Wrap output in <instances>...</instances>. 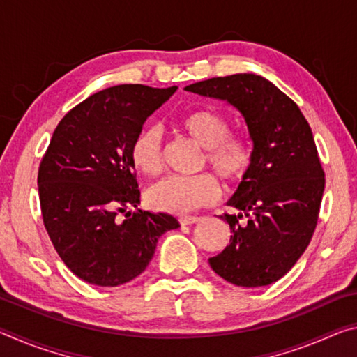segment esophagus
Returning a JSON list of instances; mask_svg holds the SVG:
<instances>
[{
    "label": "esophagus",
    "instance_id": "obj_1",
    "mask_svg": "<svg viewBox=\"0 0 357 357\" xmlns=\"http://www.w3.org/2000/svg\"><path fill=\"white\" fill-rule=\"evenodd\" d=\"M200 220V217H195V215H184V217H179V223L181 225H192V223H197Z\"/></svg>",
    "mask_w": 357,
    "mask_h": 357
}]
</instances>
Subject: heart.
Returning <instances> with one entry per match:
<instances>
[{"label":"heart","mask_w":357,"mask_h":357,"mask_svg":"<svg viewBox=\"0 0 357 357\" xmlns=\"http://www.w3.org/2000/svg\"><path fill=\"white\" fill-rule=\"evenodd\" d=\"M178 126L193 142L204 148L203 162L213 168L227 184L244 181L253 167V144L247 135L229 134V123L211 108L185 112ZM130 162L148 176L162 168V137L159 129L146 126L137 132L130 143ZM219 184L209 173L195 176H167L148 190L153 208L172 214H187L213 203L219 197Z\"/></svg>","instance_id":"obj_1"}]
</instances>
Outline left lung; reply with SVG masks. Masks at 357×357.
Here are the masks:
<instances>
[{
    "label": "left lung",
    "mask_w": 357,
    "mask_h": 357,
    "mask_svg": "<svg viewBox=\"0 0 357 357\" xmlns=\"http://www.w3.org/2000/svg\"><path fill=\"white\" fill-rule=\"evenodd\" d=\"M184 89L236 108L255 154L249 176L227 203L239 213L220 215L233 234L209 258L211 268L236 287L271 285L301 258L318 222L324 172L310 126L285 93L255 74L215 77Z\"/></svg>",
    "instance_id": "left-lung-1"
}]
</instances>
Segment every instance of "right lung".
I'll list each match as a JSON object with an SVG mask.
<instances>
[{
  "instance_id": "add662e5",
  "label": "right lung",
  "mask_w": 357,
  "mask_h": 357,
  "mask_svg": "<svg viewBox=\"0 0 357 357\" xmlns=\"http://www.w3.org/2000/svg\"><path fill=\"white\" fill-rule=\"evenodd\" d=\"M176 89L107 88L72 108L53 132L38 174L42 219L78 279L98 287L130 282L146 269L162 234L179 227L170 214L142 209L116 219L140 204L130 143Z\"/></svg>"
}]
</instances>
